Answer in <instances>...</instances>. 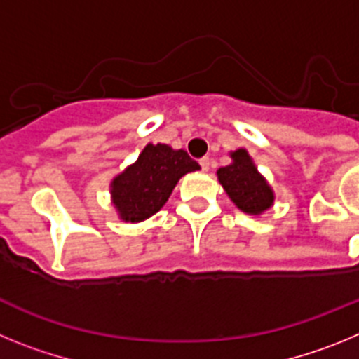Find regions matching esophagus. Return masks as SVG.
I'll list each match as a JSON object with an SVG mask.
<instances>
[{"label": "esophagus", "instance_id": "esophagus-1", "mask_svg": "<svg viewBox=\"0 0 359 359\" xmlns=\"http://www.w3.org/2000/svg\"><path fill=\"white\" fill-rule=\"evenodd\" d=\"M199 165H201L203 170H208L210 169V158H201V160H199Z\"/></svg>", "mask_w": 359, "mask_h": 359}]
</instances>
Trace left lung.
Masks as SVG:
<instances>
[{"instance_id":"left-lung-1","label":"left lung","mask_w":359,"mask_h":359,"mask_svg":"<svg viewBox=\"0 0 359 359\" xmlns=\"http://www.w3.org/2000/svg\"><path fill=\"white\" fill-rule=\"evenodd\" d=\"M231 163L217 170V180L239 210L259 215L273 205V190L268 185L246 149L230 154Z\"/></svg>"}]
</instances>
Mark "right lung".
Instances as JSON below:
<instances>
[{
    "label": "right lung",
    "instance_id": "1",
    "mask_svg": "<svg viewBox=\"0 0 359 359\" xmlns=\"http://www.w3.org/2000/svg\"><path fill=\"white\" fill-rule=\"evenodd\" d=\"M199 170L183 149L147 144L138 160L111 182V198L126 223H140L163 207L180 177Z\"/></svg>",
    "mask_w": 359,
    "mask_h": 359
}]
</instances>
